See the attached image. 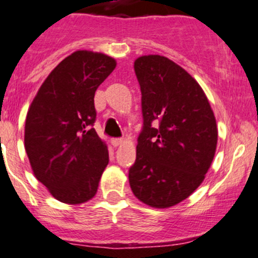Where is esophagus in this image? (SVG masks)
Here are the masks:
<instances>
[{"label": "esophagus", "mask_w": 258, "mask_h": 258, "mask_svg": "<svg viewBox=\"0 0 258 258\" xmlns=\"http://www.w3.org/2000/svg\"><path fill=\"white\" fill-rule=\"evenodd\" d=\"M123 143V141L121 138H112L111 139V144L114 147H117V146H120V144H122Z\"/></svg>", "instance_id": "obj_1"}]
</instances>
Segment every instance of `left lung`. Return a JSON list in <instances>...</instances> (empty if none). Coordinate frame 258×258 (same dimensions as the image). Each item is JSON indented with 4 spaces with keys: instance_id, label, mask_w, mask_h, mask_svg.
<instances>
[{
    "instance_id": "8db88e82",
    "label": "left lung",
    "mask_w": 258,
    "mask_h": 258,
    "mask_svg": "<svg viewBox=\"0 0 258 258\" xmlns=\"http://www.w3.org/2000/svg\"><path fill=\"white\" fill-rule=\"evenodd\" d=\"M143 128L130 167L133 194L166 209L203 183L214 160L217 125L203 88L179 65L162 55L136 59Z\"/></svg>"
}]
</instances>
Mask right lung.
I'll use <instances>...</instances> for the list:
<instances>
[{
	"label": "right lung",
	"mask_w": 258,
	"mask_h": 258,
	"mask_svg": "<svg viewBox=\"0 0 258 258\" xmlns=\"http://www.w3.org/2000/svg\"><path fill=\"white\" fill-rule=\"evenodd\" d=\"M115 67V59L103 53L74 52L44 80L26 115L32 171L61 203L92 199L109 162L108 148L92 126L94 93Z\"/></svg>",
	"instance_id": "add662e5"
}]
</instances>
